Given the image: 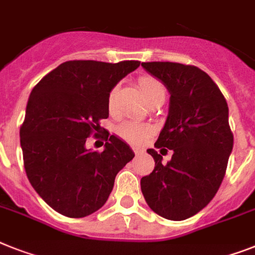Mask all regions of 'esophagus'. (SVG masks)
Wrapping results in <instances>:
<instances>
[{
  "mask_svg": "<svg viewBox=\"0 0 255 255\" xmlns=\"http://www.w3.org/2000/svg\"><path fill=\"white\" fill-rule=\"evenodd\" d=\"M134 152H135V155H140V153H143V150L142 148H134Z\"/></svg>",
  "mask_w": 255,
  "mask_h": 255,
  "instance_id": "1",
  "label": "esophagus"
}]
</instances>
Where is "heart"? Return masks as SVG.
Returning a JSON list of instances; mask_svg holds the SVG:
<instances>
[{
	"instance_id": "heart-1",
	"label": "heart",
	"mask_w": 255,
	"mask_h": 255,
	"mask_svg": "<svg viewBox=\"0 0 255 255\" xmlns=\"http://www.w3.org/2000/svg\"><path fill=\"white\" fill-rule=\"evenodd\" d=\"M138 82H139L140 90H142L147 100L152 99L157 94H165V88H164L163 83L151 75H142ZM116 95H117V87H113L108 95V107L111 109L115 105ZM151 131H152V129H151L150 125L138 123V121H126L117 128V134L126 142L134 143V144H138V143L146 140Z\"/></svg>"
}]
</instances>
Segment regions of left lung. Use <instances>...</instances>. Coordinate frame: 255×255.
<instances>
[{
    "label": "left lung",
    "instance_id": "left-lung-1",
    "mask_svg": "<svg viewBox=\"0 0 255 255\" xmlns=\"http://www.w3.org/2000/svg\"><path fill=\"white\" fill-rule=\"evenodd\" d=\"M142 66L170 92L169 115L155 147L169 148L173 155L163 164L160 153L147 150L155 168L142 177L140 189L157 215L185 220L210 203L226 174L233 147L228 104L218 85L199 67L159 61L142 62Z\"/></svg>",
    "mask_w": 255,
    "mask_h": 255
}]
</instances>
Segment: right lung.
<instances>
[{
  "label": "right lung",
  "mask_w": 255,
  "mask_h": 255,
  "mask_svg": "<svg viewBox=\"0 0 255 255\" xmlns=\"http://www.w3.org/2000/svg\"><path fill=\"white\" fill-rule=\"evenodd\" d=\"M139 61L109 64L66 61L33 87L20 126L27 177L54 211L85 218L103 207L116 174L134 157L125 142L103 131L108 95ZM107 140L102 153L85 148L88 136Z\"/></svg>",
  "instance_id": "obj_1"
}]
</instances>
